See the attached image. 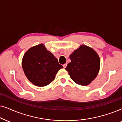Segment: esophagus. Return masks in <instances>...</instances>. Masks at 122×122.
Wrapping results in <instances>:
<instances>
[{
    "label": "esophagus",
    "mask_w": 122,
    "mask_h": 122,
    "mask_svg": "<svg viewBox=\"0 0 122 122\" xmlns=\"http://www.w3.org/2000/svg\"><path fill=\"white\" fill-rule=\"evenodd\" d=\"M63 66H64V68L65 69V68H66V66H67V64H65L63 65Z\"/></svg>",
    "instance_id": "1"
}]
</instances>
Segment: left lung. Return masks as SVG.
I'll return each instance as SVG.
<instances>
[{
    "label": "left lung",
    "mask_w": 122,
    "mask_h": 122,
    "mask_svg": "<svg viewBox=\"0 0 122 122\" xmlns=\"http://www.w3.org/2000/svg\"><path fill=\"white\" fill-rule=\"evenodd\" d=\"M71 62L65 70L71 79L79 85H89L97 77L100 67V58L96 52L82 45L70 55Z\"/></svg>",
    "instance_id": "1"
}]
</instances>
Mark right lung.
Listing matches in <instances>:
<instances>
[{
    "mask_svg": "<svg viewBox=\"0 0 122 122\" xmlns=\"http://www.w3.org/2000/svg\"><path fill=\"white\" fill-rule=\"evenodd\" d=\"M22 67L28 79L37 86L48 85L55 80L56 75L63 66L43 44L30 48L24 54Z\"/></svg>",
    "mask_w": 122,
    "mask_h": 122,
    "instance_id": "1",
    "label": "right lung"
}]
</instances>
